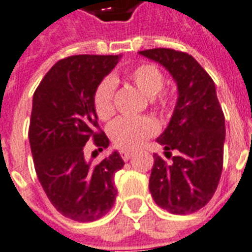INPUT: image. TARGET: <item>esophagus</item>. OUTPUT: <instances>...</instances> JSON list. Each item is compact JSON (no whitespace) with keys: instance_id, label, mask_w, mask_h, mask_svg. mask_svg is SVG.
<instances>
[{"instance_id":"34e87169","label":"esophagus","mask_w":252,"mask_h":252,"mask_svg":"<svg viewBox=\"0 0 252 252\" xmlns=\"http://www.w3.org/2000/svg\"><path fill=\"white\" fill-rule=\"evenodd\" d=\"M134 155V153H131V151H126V150H123V151H121V157H122L123 161H129L130 158Z\"/></svg>"}]
</instances>
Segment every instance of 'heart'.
<instances>
[{
  "label": "heart",
  "instance_id": "obj_1",
  "mask_svg": "<svg viewBox=\"0 0 252 252\" xmlns=\"http://www.w3.org/2000/svg\"><path fill=\"white\" fill-rule=\"evenodd\" d=\"M126 76L144 95L151 98L153 106L158 112L166 115L172 111L173 98L169 94L161 91L165 84V77L159 67L144 62L127 70ZM114 80L111 77L102 79L93 94V106L95 115L101 121H106L114 115ZM157 130L158 126L150 116H138V118L122 116L109 125L108 134L115 147L121 150H136L147 138L154 136Z\"/></svg>",
  "mask_w": 252,
  "mask_h": 252
}]
</instances>
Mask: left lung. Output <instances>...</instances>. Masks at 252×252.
Instances as JSON below:
<instances>
[{"label":"left lung","instance_id":"1","mask_svg":"<svg viewBox=\"0 0 252 252\" xmlns=\"http://www.w3.org/2000/svg\"><path fill=\"white\" fill-rule=\"evenodd\" d=\"M159 62L177 83L179 98L166 130L157 141L171 151L172 163L154 154L150 191L170 214L186 215L205 207L217 191L223 168L224 115L215 83L187 52L170 48L140 51Z\"/></svg>","mask_w":252,"mask_h":252}]
</instances>
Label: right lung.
<instances>
[{
	"mask_svg": "<svg viewBox=\"0 0 252 252\" xmlns=\"http://www.w3.org/2000/svg\"><path fill=\"white\" fill-rule=\"evenodd\" d=\"M119 55H73L47 72L33 95L29 141L35 175L59 214L76 222H93L114 207V176L125 162L114 151L98 163L84 155L93 140L97 151L109 146L93 106L98 83ZM94 151V153H97Z\"/></svg>",
	"mask_w": 252,
	"mask_h": 252,
	"instance_id": "add662e5",
	"label": "right lung"
}]
</instances>
